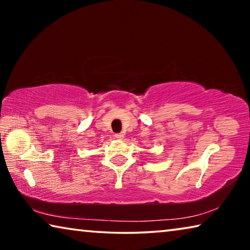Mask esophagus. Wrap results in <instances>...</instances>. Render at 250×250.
<instances>
[{"label":"esophagus","mask_w":250,"mask_h":250,"mask_svg":"<svg viewBox=\"0 0 250 250\" xmlns=\"http://www.w3.org/2000/svg\"><path fill=\"white\" fill-rule=\"evenodd\" d=\"M115 138H116V139H119V140H121V139L125 138V134H124V133H116V134H115Z\"/></svg>","instance_id":"obj_1"}]
</instances>
